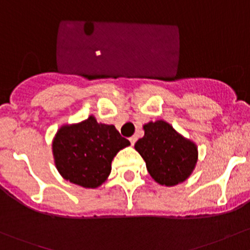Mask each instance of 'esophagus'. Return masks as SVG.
Instances as JSON below:
<instances>
[{
  "mask_svg": "<svg viewBox=\"0 0 250 250\" xmlns=\"http://www.w3.org/2000/svg\"><path fill=\"white\" fill-rule=\"evenodd\" d=\"M129 141H130V144H132V145H134L135 141H137V137H132V138H129Z\"/></svg>",
  "mask_w": 250,
  "mask_h": 250,
  "instance_id": "esophagus-1",
  "label": "esophagus"
}]
</instances>
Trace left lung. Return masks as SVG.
<instances>
[{
	"mask_svg": "<svg viewBox=\"0 0 250 250\" xmlns=\"http://www.w3.org/2000/svg\"><path fill=\"white\" fill-rule=\"evenodd\" d=\"M144 137L134 148L146 163L151 178L162 186H175L190 178L198 161L196 143L176 132L165 120L144 125Z\"/></svg>",
	"mask_w": 250,
	"mask_h": 250,
	"instance_id": "1",
	"label": "left lung"
}]
</instances>
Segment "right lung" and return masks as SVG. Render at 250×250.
Segmentation results:
<instances>
[{
	"label": "right lung",
	"instance_id": "add662e5",
	"mask_svg": "<svg viewBox=\"0 0 250 250\" xmlns=\"http://www.w3.org/2000/svg\"><path fill=\"white\" fill-rule=\"evenodd\" d=\"M115 125L98 123L90 115L78 123H65L52 141L55 168L66 181L85 188L102 186L111 173V162L129 146Z\"/></svg>",
	"mask_w": 250,
	"mask_h": 250
}]
</instances>
